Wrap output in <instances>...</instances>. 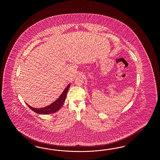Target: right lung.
Returning a JSON list of instances; mask_svg holds the SVG:
<instances>
[{"instance_id": "1", "label": "right lung", "mask_w": 160, "mask_h": 160, "mask_svg": "<svg viewBox=\"0 0 160 160\" xmlns=\"http://www.w3.org/2000/svg\"><path fill=\"white\" fill-rule=\"evenodd\" d=\"M70 86V84H69L66 88L64 90L62 94L60 96V97H58L55 102L50 104L48 106L40 108H34V107L30 106L28 104H26L32 111L40 114H49L56 112L59 110L63 106V103L66 100V95Z\"/></svg>"}]
</instances>
